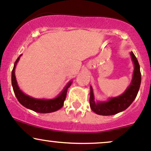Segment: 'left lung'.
Returning <instances> with one entry per match:
<instances>
[{
    "instance_id": "1",
    "label": "left lung",
    "mask_w": 151,
    "mask_h": 151,
    "mask_svg": "<svg viewBox=\"0 0 151 151\" xmlns=\"http://www.w3.org/2000/svg\"><path fill=\"white\" fill-rule=\"evenodd\" d=\"M132 60L134 65L133 77L131 84L122 95L110 98L106 101H96L94 100L93 88L91 86L90 106L95 113L100 115H112L127 109L136 98L141 83V73L139 65L137 58L132 52L130 53Z\"/></svg>"
}]
</instances>
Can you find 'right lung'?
<instances>
[{
	"label": "right lung",
	"instance_id": "add662e5",
	"mask_svg": "<svg viewBox=\"0 0 151 151\" xmlns=\"http://www.w3.org/2000/svg\"><path fill=\"white\" fill-rule=\"evenodd\" d=\"M18 57L17 60L15 61L14 68L12 69V84L13 87L14 92L15 96L17 99L19 101L22 106L28 109H31L36 112H40V113H50V112H55L58 110L59 109L63 106V102L66 97L67 90L69 88L70 85H71L72 82H69L67 84L65 88H63V91H61L60 94L56 98L52 99H34L29 96L28 95H25L18 86L16 80V77H15V67H16L17 63L19 61L20 56Z\"/></svg>",
	"mask_w": 151,
	"mask_h": 151
}]
</instances>
